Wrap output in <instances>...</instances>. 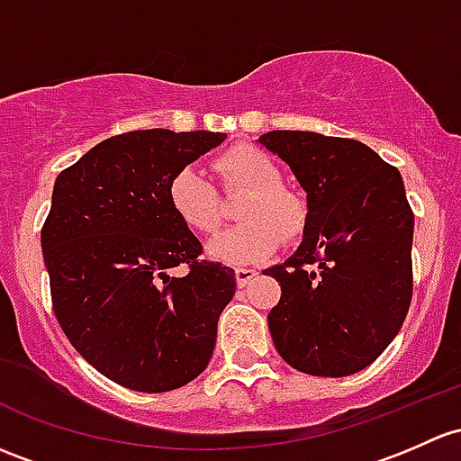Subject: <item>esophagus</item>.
<instances>
[{"instance_id":"esophagus-1","label":"esophagus","mask_w":461,"mask_h":461,"mask_svg":"<svg viewBox=\"0 0 461 461\" xmlns=\"http://www.w3.org/2000/svg\"><path fill=\"white\" fill-rule=\"evenodd\" d=\"M234 274H236V283H239V287H245V285H249L251 280L258 276V271L249 269V267H239Z\"/></svg>"}]
</instances>
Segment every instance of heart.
<instances>
[{"label": "heart", "instance_id": "heart-1", "mask_svg": "<svg viewBox=\"0 0 461 461\" xmlns=\"http://www.w3.org/2000/svg\"><path fill=\"white\" fill-rule=\"evenodd\" d=\"M218 172L227 187H243L249 196L240 205L245 222L221 231L207 243V254L221 263L254 265L269 258L280 245L279 234L295 239L303 231L307 210L292 192L283 190V174L263 149L240 145L222 154ZM167 198L176 216L194 231H214L221 222L218 196L201 167L185 166L172 176Z\"/></svg>", "mask_w": 461, "mask_h": 461}]
</instances>
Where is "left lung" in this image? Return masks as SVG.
<instances>
[{
  "label": "left lung",
  "mask_w": 461,
  "mask_h": 461,
  "mask_svg": "<svg viewBox=\"0 0 461 461\" xmlns=\"http://www.w3.org/2000/svg\"><path fill=\"white\" fill-rule=\"evenodd\" d=\"M258 143L307 192L303 243L263 271L283 289L271 340L309 375L362 371L397 336L413 294L415 218L400 172L353 139L274 130Z\"/></svg>",
  "instance_id": "1"
}]
</instances>
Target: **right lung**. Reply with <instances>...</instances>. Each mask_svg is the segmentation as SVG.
<instances>
[{
  "instance_id": "obj_1",
  "label": "right lung",
  "mask_w": 461,
  "mask_h": 461,
  "mask_svg": "<svg viewBox=\"0 0 461 461\" xmlns=\"http://www.w3.org/2000/svg\"><path fill=\"white\" fill-rule=\"evenodd\" d=\"M227 139L154 128L105 139L57 176L41 251L55 316L105 377L141 393L205 371L234 269L203 247L167 198L174 174ZM185 262V276L168 274Z\"/></svg>"
}]
</instances>
